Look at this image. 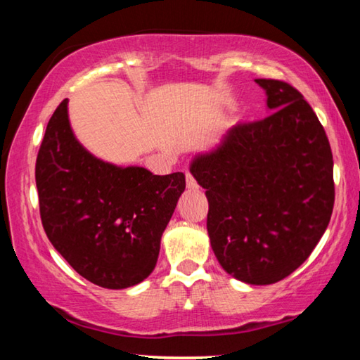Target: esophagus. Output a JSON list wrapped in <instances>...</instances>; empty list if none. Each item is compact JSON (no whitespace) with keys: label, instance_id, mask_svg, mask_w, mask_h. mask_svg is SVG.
I'll return each mask as SVG.
<instances>
[{"label":"esophagus","instance_id":"obj_1","mask_svg":"<svg viewBox=\"0 0 360 360\" xmlns=\"http://www.w3.org/2000/svg\"><path fill=\"white\" fill-rule=\"evenodd\" d=\"M186 186H187L188 191H197V188H198L197 181L193 179V176L191 173H186Z\"/></svg>","mask_w":360,"mask_h":360}]
</instances>
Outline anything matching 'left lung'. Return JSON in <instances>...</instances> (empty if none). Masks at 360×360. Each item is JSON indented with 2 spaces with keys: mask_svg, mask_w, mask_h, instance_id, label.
Masks as SVG:
<instances>
[{
  "mask_svg": "<svg viewBox=\"0 0 360 360\" xmlns=\"http://www.w3.org/2000/svg\"><path fill=\"white\" fill-rule=\"evenodd\" d=\"M255 84L271 114L230 129L192 158L191 173L206 188L219 264L238 281L265 285L313 252L330 222L335 187L330 144L303 95L275 79Z\"/></svg>",
  "mask_w": 360,
  "mask_h": 360,
  "instance_id": "obj_1",
  "label": "left lung"
}]
</instances>
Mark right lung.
Masks as SVG:
<instances>
[{
    "label": "right lung",
    "instance_id": "1",
    "mask_svg": "<svg viewBox=\"0 0 360 360\" xmlns=\"http://www.w3.org/2000/svg\"><path fill=\"white\" fill-rule=\"evenodd\" d=\"M36 187L42 227L62 257L100 288L127 289L155 268L186 176H157L90 154L72 133L63 100L36 158Z\"/></svg>",
    "mask_w": 360,
    "mask_h": 360
}]
</instances>
